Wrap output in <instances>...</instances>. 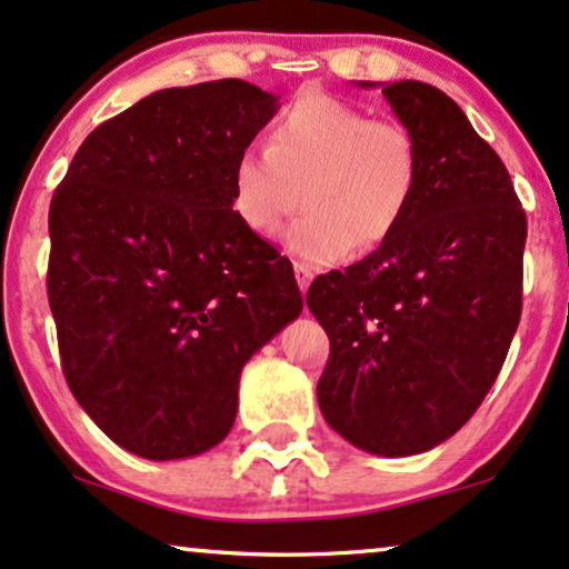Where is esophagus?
I'll use <instances>...</instances> for the list:
<instances>
[{"instance_id":"1","label":"esophagus","mask_w":569,"mask_h":569,"mask_svg":"<svg viewBox=\"0 0 569 569\" xmlns=\"http://www.w3.org/2000/svg\"><path fill=\"white\" fill-rule=\"evenodd\" d=\"M296 279H298V287H300V292H306L308 287H311L313 271L308 269V266H303V263H296Z\"/></svg>"}]
</instances>
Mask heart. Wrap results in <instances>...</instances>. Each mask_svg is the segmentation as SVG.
I'll list each match as a JSON object with an SVG mask.
<instances>
[{
	"instance_id": "obj_1",
	"label": "heart",
	"mask_w": 569,
	"mask_h": 569,
	"mask_svg": "<svg viewBox=\"0 0 569 569\" xmlns=\"http://www.w3.org/2000/svg\"><path fill=\"white\" fill-rule=\"evenodd\" d=\"M422 179L417 139L403 123L371 118L327 94H308L279 116L271 144L244 147L229 173L231 210L256 234H271L296 208L306 213L284 231L300 261L327 266L356 248L396 234Z\"/></svg>"
}]
</instances>
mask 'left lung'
Instances as JSON below:
<instances>
[{
    "label": "left lung",
    "instance_id": "8db88e82",
    "mask_svg": "<svg viewBox=\"0 0 569 569\" xmlns=\"http://www.w3.org/2000/svg\"><path fill=\"white\" fill-rule=\"evenodd\" d=\"M417 139L422 179L390 240L313 279L325 327L317 385L327 425L377 456L440 446L488 396L522 311L525 210L507 166L465 110L422 81L375 83Z\"/></svg>",
    "mask_w": 569,
    "mask_h": 569
}]
</instances>
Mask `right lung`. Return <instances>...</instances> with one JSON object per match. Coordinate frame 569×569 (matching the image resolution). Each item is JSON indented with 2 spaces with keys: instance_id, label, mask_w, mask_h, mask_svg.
I'll use <instances>...</instances> for the list:
<instances>
[{
  "instance_id": "1",
  "label": "right lung",
  "mask_w": 569,
  "mask_h": 569,
  "mask_svg": "<svg viewBox=\"0 0 569 569\" xmlns=\"http://www.w3.org/2000/svg\"><path fill=\"white\" fill-rule=\"evenodd\" d=\"M277 110L240 79L152 91L83 139L49 206L68 388L142 459L219 446L242 367L303 311L290 261L231 210V163Z\"/></svg>"
}]
</instances>
